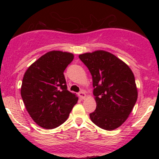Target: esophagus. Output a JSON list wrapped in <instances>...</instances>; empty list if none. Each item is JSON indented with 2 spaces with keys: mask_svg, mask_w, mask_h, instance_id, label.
Returning <instances> with one entry per match:
<instances>
[{
  "mask_svg": "<svg viewBox=\"0 0 159 159\" xmlns=\"http://www.w3.org/2000/svg\"><path fill=\"white\" fill-rule=\"evenodd\" d=\"M78 96L80 97V98L84 99V98L86 97V94H85V93H84V91H81L79 93H78Z\"/></svg>",
  "mask_w": 159,
  "mask_h": 159,
  "instance_id": "obj_1",
  "label": "esophagus"
}]
</instances>
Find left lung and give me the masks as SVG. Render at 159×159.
Wrapping results in <instances>:
<instances>
[{"label": "left lung", "mask_w": 159, "mask_h": 159, "mask_svg": "<svg viewBox=\"0 0 159 159\" xmlns=\"http://www.w3.org/2000/svg\"><path fill=\"white\" fill-rule=\"evenodd\" d=\"M79 58L92 76L97 106L90 118L102 129H117L127 119L138 98L132 71L122 61L105 51L80 54Z\"/></svg>", "instance_id": "8db88e82"}]
</instances>
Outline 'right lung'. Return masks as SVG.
<instances>
[{
    "label": "right lung",
    "instance_id": "obj_1",
    "mask_svg": "<svg viewBox=\"0 0 159 159\" xmlns=\"http://www.w3.org/2000/svg\"><path fill=\"white\" fill-rule=\"evenodd\" d=\"M70 53L52 51L41 56L28 68L20 94L35 123L46 129L63 124L78 98L68 91L64 71L73 61Z\"/></svg>",
    "mask_w": 159,
    "mask_h": 159
}]
</instances>
